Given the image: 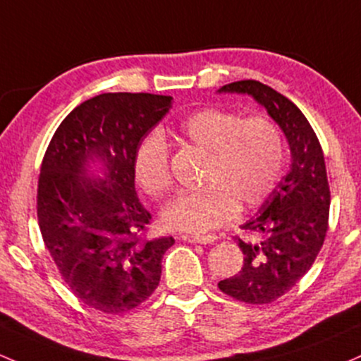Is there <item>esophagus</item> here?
<instances>
[{"instance_id":"obj_1","label":"esophagus","mask_w":361,"mask_h":361,"mask_svg":"<svg viewBox=\"0 0 361 361\" xmlns=\"http://www.w3.org/2000/svg\"><path fill=\"white\" fill-rule=\"evenodd\" d=\"M185 241L188 243H200V245H212L216 241V236H199V235H192V236H183Z\"/></svg>"}]
</instances>
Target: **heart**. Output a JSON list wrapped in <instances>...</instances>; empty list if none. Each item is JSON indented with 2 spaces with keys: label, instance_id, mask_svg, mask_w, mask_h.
<instances>
[{
  "label": "heart",
  "instance_id": "obj_1",
  "mask_svg": "<svg viewBox=\"0 0 361 361\" xmlns=\"http://www.w3.org/2000/svg\"><path fill=\"white\" fill-rule=\"evenodd\" d=\"M178 137L205 154L200 183L183 192L162 211L171 229L205 233L223 226L236 211H250L272 193L284 166V138L265 116L243 118L235 111L205 108L178 125ZM137 183L150 197H162L173 183L164 138L152 132L142 138L133 157Z\"/></svg>",
  "mask_w": 361,
  "mask_h": 361
}]
</instances>
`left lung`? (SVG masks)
Segmentation results:
<instances>
[{
    "mask_svg": "<svg viewBox=\"0 0 361 361\" xmlns=\"http://www.w3.org/2000/svg\"><path fill=\"white\" fill-rule=\"evenodd\" d=\"M221 90L248 94L262 104L291 149L290 173L272 190L259 216L241 226L253 238L236 236L243 267L217 284L238 302L271 303L307 274L326 240L331 205L326 161L312 125L283 94L257 80L233 82Z\"/></svg>",
    "mask_w": 361,
    "mask_h": 361,
    "instance_id": "1",
    "label": "left lung"
}]
</instances>
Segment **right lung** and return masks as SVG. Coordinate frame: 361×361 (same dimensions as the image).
Returning <instances> with one entry per match:
<instances>
[{"label":"right lung","mask_w":361,"mask_h":361,"mask_svg":"<svg viewBox=\"0 0 361 361\" xmlns=\"http://www.w3.org/2000/svg\"><path fill=\"white\" fill-rule=\"evenodd\" d=\"M171 97L108 92L77 106L51 138L37 181L42 240L70 291L94 310L125 314L152 295L173 236L145 238L150 212L135 192L138 144ZM99 160L104 178H90Z\"/></svg>","instance_id":"add662e5"}]
</instances>
